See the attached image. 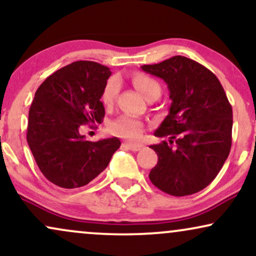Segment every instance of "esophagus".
<instances>
[{
    "mask_svg": "<svg viewBox=\"0 0 256 256\" xmlns=\"http://www.w3.org/2000/svg\"><path fill=\"white\" fill-rule=\"evenodd\" d=\"M125 148H128V149L132 150V152H140L142 149V146H137V144H132V143H124L122 144Z\"/></svg>",
    "mask_w": 256,
    "mask_h": 256,
    "instance_id": "esophagus-1",
    "label": "esophagus"
}]
</instances>
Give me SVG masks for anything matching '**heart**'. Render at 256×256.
<instances>
[{"instance_id": "obj_1", "label": "heart", "mask_w": 256, "mask_h": 256, "mask_svg": "<svg viewBox=\"0 0 256 256\" xmlns=\"http://www.w3.org/2000/svg\"><path fill=\"white\" fill-rule=\"evenodd\" d=\"M132 83L137 90L143 95L146 100L152 98H158L161 95L162 88L158 81L146 74L138 72L132 76ZM119 82L116 78H110L104 86L101 100L104 106H112L114 104L119 93ZM110 130L116 136L126 138L130 140H138L144 131V125L140 120L128 114H122L110 122Z\"/></svg>"}]
</instances>
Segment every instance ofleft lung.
<instances>
[{
    "label": "left lung",
    "mask_w": 256,
    "mask_h": 256,
    "mask_svg": "<svg viewBox=\"0 0 256 256\" xmlns=\"http://www.w3.org/2000/svg\"><path fill=\"white\" fill-rule=\"evenodd\" d=\"M142 69L167 83L172 98L168 116L155 131L168 140L150 146L158 156L150 181L170 196L194 194L214 181L229 156L232 104L216 75L187 57Z\"/></svg>",
    "instance_id": "8db88e82"
}]
</instances>
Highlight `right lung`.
I'll list each match as a JSON object with an SVG mask.
<instances>
[{"mask_svg": "<svg viewBox=\"0 0 256 256\" xmlns=\"http://www.w3.org/2000/svg\"><path fill=\"white\" fill-rule=\"evenodd\" d=\"M110 72L90 60L57 70L36 89L30 104L27 143L42 175L62 188H78L106 169L119 138L86 140L82 125L101 124V95Z\"/></svg>", "mask_w": 256, "mask_h": 256, "instance_id": "obj_1", "label": "right lung"}]
</instances>
